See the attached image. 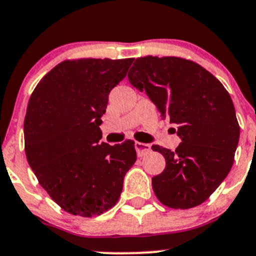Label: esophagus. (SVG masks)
I'll return each mask as SVG.
<instances>
[{"mask_svg":"<svg viewBox=\"0 0 256 256\" xmlns=\"http://www.w3.org/2000/svg\"><path fill=\"white\" fill-rule=\"evenodd\" d=\"M135 148L136 152H138V156H144L146 154H148L151 151V146L148 144H144V142H135Z\"/></svg>","mask_w":256,"mask_h":256,"instance_id":"34e87169","label":"esophagus"}]
</instances>
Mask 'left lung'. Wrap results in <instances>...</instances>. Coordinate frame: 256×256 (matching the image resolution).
Returning a JSON list of instances; mask_svg holds the SVG:
<instances>
[{
    "label": "left lung",
    "mask_w": 256,
    "mask_h": 256,
    "mask_svg": "<svg viewBox=\"0 0 256 256\" xmlns=\"http://www.w3.org/2000/svg\"><path fill=\"white\" fill-rule=\"evenodd\" d=\"M128 78L162 118L177 125L182 141L174 151L152 146L166 160L164 172L152 178L154 194L170 208L202 204L233 166L240 128L230 95L203 66L178 56L138 58Z\"/></svg>",
    "instance_id": "left-lung-1"
}]
</instances>
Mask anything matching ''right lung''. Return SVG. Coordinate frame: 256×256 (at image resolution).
Wrapping results in <instances>:
<instances>
[{"label": "right lung", "mask_w": 256, "mask_h": 256, "mask_svg": "<svg viewBox=\"0 0 256 256\" xmlns=\"http://www.w3.org/2000/svg\"><path fill=\"white\" fill-rule=\"evenodd\" d=\"M132 58L64 60L43 76L24 118L27 161L40 184L68 213L100 216L116 204L136 161L135 142H100L109 94Z\"/></svg>", "instance_id": "1"}]
</instances>
